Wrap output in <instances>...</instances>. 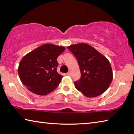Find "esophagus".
Wrapping results in <instances>:
<instances>
[{"label": "esophagus", "mask_w": 134, "mask_h": 134, "mask_svg": "<svg viewBox=\"0 0 134 134\" xmlns=\"http://www.w3.org/2000/svg\"><path fill=\"white\" fill-rule=\"evenodd\" d=\"M67 75L69 76H71V72H70V71H69V72H68L67 73Z\"/></svg>", "instance_id": "34e87169"}]
</instances>
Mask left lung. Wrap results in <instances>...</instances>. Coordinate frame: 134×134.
Segmentation results:
<instances>
[{
	"mask_svg": "<svg viewBox=\"0 0 134 134\" xmlns=\"http://www.w3.org/2000/svg\"><path fill=\"white\" fill-rule=\"evenodd\" d=\"M68 49L78 62L81 77L75 87L85 96L94 97L105 92L113 79L112 67L105 56L86 43L71 45Z\"/></svg>",
	"mask_w": 134,
	"mask_h": 134,
	"instance_id": "obj_1",
	"label": "left lung"
}]
</instances>
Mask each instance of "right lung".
<instances>
[{
  "instance_id": "add662e5",
  "label": "right lung",
  "mask_w": 134,
  "mask_h": 134,
  "mask_svg": "<svg viewBox=\"0 0 134 134\" xmlns=\"http://www.w3.org/2000/svg\"><path fill=\"white\" fill-rule=\"evenodd\" d=\"M63 46L44 44L26 54L19 64L18 74L29 91L46 95L58 87L63 76L57 71L58 57L65 50Z\"/></svg>"
}]
</instances>
